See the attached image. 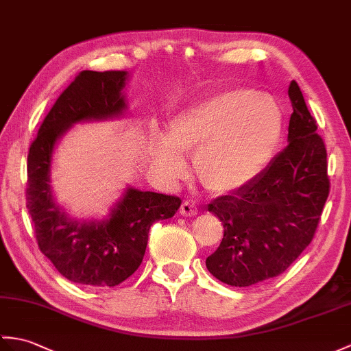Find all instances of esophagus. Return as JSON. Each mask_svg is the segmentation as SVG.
<instances>
[{"label":"esophagus","mask_w":351,"mask_h":351,"mask_svg":"<svg viewBox=\"0 0 351 351\" xmlns=\"http://www.w3.org/2000/svg\"><path fill=\"white\" fill-rule=\"evenodd\" d=\"M181 215H184V217H194V215H197V206H195L194 203L190 202V200L182 202V205H181Z\"/></svg>","instance_id":"1"}]
</instances>
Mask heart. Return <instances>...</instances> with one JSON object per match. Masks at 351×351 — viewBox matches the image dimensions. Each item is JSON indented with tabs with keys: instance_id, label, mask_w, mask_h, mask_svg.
I'll list each match as a JSON object with an SVG mask.
<instances>
[{
	"instance_id": "1",
	"label": "heart",
	"mask_w": 351,
	"mask_h": 351,
	"mask_svg": "<svg viewBox=\"0 0 351 351\" xmlns=\"http://www.w3.org/2000/svg\"><path fill=\"white\" fill-rule=\"evenodd\" d=\"M282 133L278 100L251 88H229L179 112L170 121L169 138L154 134L149 156L156 172L172 182L186 176L184 156L195 157L202 185L226 194L263 172Z\"/></svg>"
}]
</instances>
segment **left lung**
Listing matches in <instances>:
<instances>
[{"label":"left lung","mask_w":351,"mask_h":351,"mask_svg":"<svg viewBox=\"0 0 351 351\" xmlns=\"http://www.w3.org/2000/svg\"><path fill=\"white\" fill-rule=\"evenodd\" d=\"M289 145L256 179L208 205L224 227L208 271L233 287L282 274L313 241L329 195L328 154L299 85L291 80Z\"/></svg>","instance_id":"obj_1"}]
</instances>
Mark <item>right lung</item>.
I'll list each match as a JSON object with an SVG mask.
<instances>
[{
	"instance_id": "add662e5",
	"label": "right lung",
	"mask_w": 351,
	"mask_h": 351,
	"mask_svg": "<svg viewBox=\"0 0 351 351\" xmlns=\"http://www.w3.org/2000/svg\"><path fill=\"white\" fill-rule=\"evenodd\" d=\"M127 71L79 73L47 113L28 154L27 208L40 251L65 278L95 287H113L141 266L151 226L172 218L181 199L127 186L101 219L70 217L56 203L52 185L55 146L79 122L125 115Z\"/></svg>"
}]
</instances>
